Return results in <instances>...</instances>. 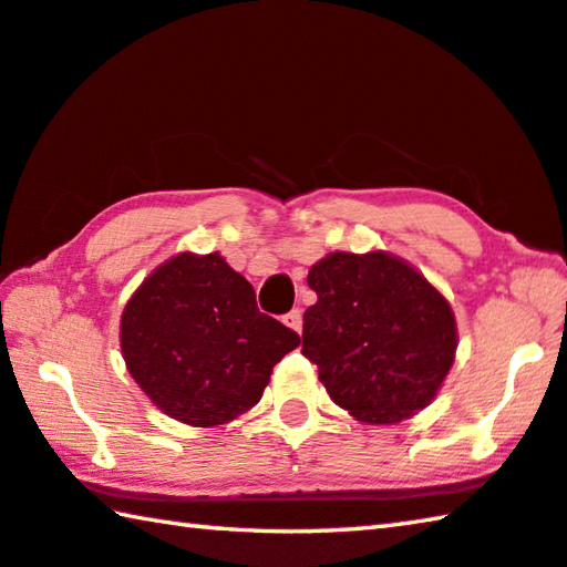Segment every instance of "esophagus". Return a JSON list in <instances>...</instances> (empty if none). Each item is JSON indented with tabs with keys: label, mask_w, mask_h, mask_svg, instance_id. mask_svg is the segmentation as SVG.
Returning a JSON list of instances; mask_svg holds the SVG:
<instances>
[{
	"label": "esophagus",
	"mask_w": 567,
	"mask_h": 567,
	"mask_svg": "<svg viewBox=\"0 0 567 567\" xmlns=\"http://www.w3.org/2000/svg\"><path fill=\"white\" fill-rule=\"evenodd\" d=\"M282 322L287 324V328H292L295 332H300L302 330V312L300 310H290L282 318Z\"/></svg>",
	"instance_id": "34e87169"
}]
</instances>
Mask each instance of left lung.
<instances>
[{"instance_id":"obj_1","label":"left lung","mask_w":567,"mask_h":567,"mask_svg":"<svg viewBox=\"0 0 567 567\" xmlns=\"http://www.w3.org/2000/svg\"><path fill=\"white\" fill-rule=\"evenodd\" d=\"M302 354L334 405L370 425L417 415L443 388L457 350L455 312L410 262L385 249L330 252L307 272Z\"/></svg>"}]
</instances>
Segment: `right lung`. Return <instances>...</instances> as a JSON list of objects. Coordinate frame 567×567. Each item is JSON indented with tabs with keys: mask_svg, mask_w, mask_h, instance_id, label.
Segmentation results:
<instances>
[{
	"mask_svg": "<svg viewBox=\"0 0 567 567\" xmlns=\"http://www.w3.org/2000/svg\"><path fill=\"white\" fill-rule=\"evenodd\" d=\"M300 334L257 310L255 290L219 252H179L127 300L120 348L132 380L172 420L233 422L260 402Z\"/></svg>",
	"mask_w": 567,
	"mask_h": 567,
	"instance_id": "1",
	"label": "right lung"
}]
</instances>
